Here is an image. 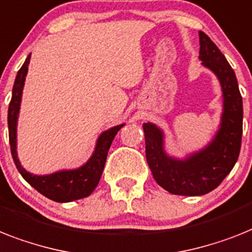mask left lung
Masks as SVG:
<instances>
[{"mask_svg":"<svg viewBox=\"0 0 252 252\" xmlns=\"http://www.w3.org/2000/svg\"><path fill=\"white\" fill-rule=\"evenodd\" d=\"M199 56L202 65L219 81L223 111L213 139L198 151L182 158L168 155L165 131L145 122V157L159 187L179 196H203L211 192L236 165L242 138L243 107L236 74L225 56L207 34L199 31Z\"/></svg>","mask_w":252,"mask_h":252,"instance_id":"left-lung-1","label":"left lung"}]
</instances>
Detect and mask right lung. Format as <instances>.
Masks as SVG:
<instances>
[{"label": "right lung", "mask_w": 252, "mask_h": 252, "mask_svg": "<svg viewBox=\"0 0 252 252\" xmlns=\"http://www.w3.org/2000/svg\"><path fill=\"white\" fill-rule=\"evenodd\" d=\"M29 62H31V54L27 56L26 62L16 74L14 87H12L9 113H7L10 147H11V155L16 168L20 172V175L26 179L27 183H29L41 194L53 199L55 202H72L76 199L89 197L99 184L112 141L118 131L124 127L125 124L117 125L103 131L97 136L95 148L90 158L80 167L64 168V170H58V171L45 174V175H37V174L27 171L18 157V118L20 113L23 89H24L26 77L28 73Z\"/></svg>", "instance_id": "right-lung-1"}]
</instances>
